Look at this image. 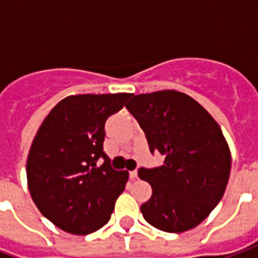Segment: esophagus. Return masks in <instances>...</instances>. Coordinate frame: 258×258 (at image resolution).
<instances>
[{
    "instance_id": "obj_1",
    "label": "esophagus",
    "mask_w": 258,
    "mask_h": 258,
    "mask_svg": "<svg viewBox=\"0 0 258 258\" xmlns=\"http://www.w3.org/2000/svg\"><path fill=\"white\" fill-rule=\"evenodd\" d=\"M137 176H138V172H137V170H133V171H130V178H131V179H137Z\"/></svg>"
}]
</instances>
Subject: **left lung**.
<instances>
[{
  "label": "left lung",
  "mask_w": 258,
  "mask_h": 258,
  "mask_svg": "<svg viewBox=\"0 0 258 258\" xmlns=\"http://www.w3.org/2000/svg\"><path fill=\"white\" fill-rule=\"evenodd\" d=\"M125 107L145 131L150 153L166 157L161 167L138 170L153 187L141 206L145 220L167 233L196 228L218 205L230 175L232 158L220 125L178 91L135 95Z\"/></svg>",
  "instance_id": "1"
}]
</instances>
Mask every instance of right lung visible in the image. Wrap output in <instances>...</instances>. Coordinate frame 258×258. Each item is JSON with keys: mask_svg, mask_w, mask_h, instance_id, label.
Listing matches in <instances>:
<instances>
[{"mask_svg": "<svg viewBox=\"0 0 258 258\" xmlns=\"http://www.w3.org/2000/svg\"><path fill=\"white\" fill-rule=\"evenodd\" d=\"M130 96L66 97L34 137L26 162L28 187L42 216L64 232L87 236L111 218L128 172L112 169L104 153L105 121Z\"/></svg>", "mask_w": 258, "mask_h": 258, "instance_id": "right-lung-1", "label": "right lung"}]
</instances>
